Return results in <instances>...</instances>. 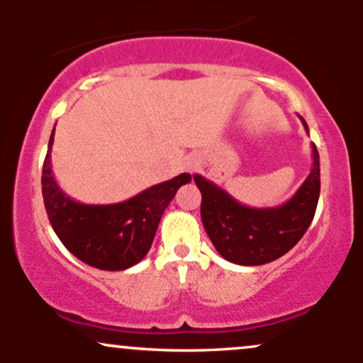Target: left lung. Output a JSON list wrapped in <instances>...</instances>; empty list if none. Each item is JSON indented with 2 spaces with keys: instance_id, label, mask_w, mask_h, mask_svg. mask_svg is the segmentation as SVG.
Wrapping results in <instances>:
<instances>
[{
  "instance_id": "8db88e82",
  "label": "left lung",
  "mask_w": 363,
  "mask_h": 363,
  "mask_svg": "<svg viewBox=\"0 0 363 363\" xmlns=\"http://www.w3.org/2000/svg\"><path fill=\"white\" fill-rule=\"evenodd\" d=\"M301 121L309 133L306 121ZM193 179L201 191L203 227L220 256L235 264L259 266L289 252L309 228L320 191L319 153L312 145L311 174L280 206H245L199 174Z\"/></svg>"
}]
</instances>
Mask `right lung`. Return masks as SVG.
Returning a JSON list of instances; mask_svg holds the SVG:
<instances>
[{
	"mask_svg": "<svg viewBox=\"0 0 363 363\" xmlns=\"http://www.w3.org/2000/svg\"><path fill=\"white\" fill-rule=\"evenodd\" d=\"M49 138L43 167V196L49 222L73 256L106 272H123L147 256L165 208L177 189L191 182V174H179L140 194L112 205H83L62 193L52 176Z\"/></svg>",
	"mask_w": 363,
	"mask_h": 363,
	"instance_id": "obj_1",
	"label": "right lung"
}]
</instances>
